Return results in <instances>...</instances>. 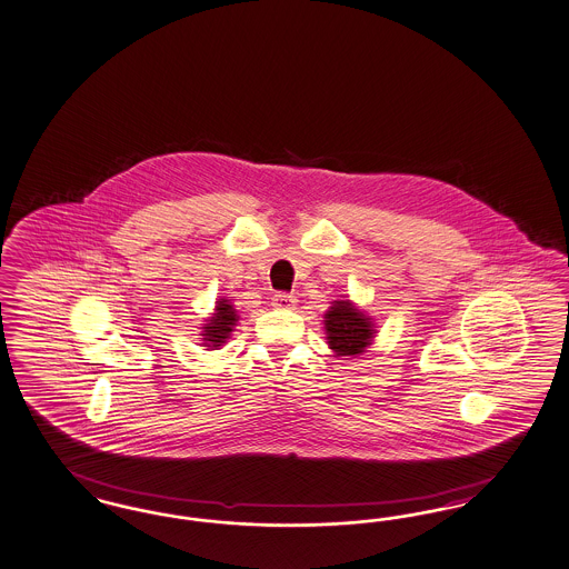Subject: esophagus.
Instances as JSON below:
<instances>
[{
    "label": "esophagus",
    "instance_id": "obj_1",
    "mask_svg": "<svg viewBox=\"0 0 569 569\" xmlns=\"http://www.w3.org/2000/svg\"><path fill=\"white\" fill-rule=\"evenodd\" d=\"M296 296L288 295V292H277L273 296V307L277 309H295Z\"/></svg>",
    "mask_w": 569,
    "mask_h": 569
}]
</instances>
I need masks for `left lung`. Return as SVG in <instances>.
I'll list each match as a JSON object with an SVG mask.
<instances>
[{"mask_svg": "<svg viewBox=\"0 0 569 569\" xmlns=\"http://www.w3.org/2000/svg\"><path fill=\"white\" fill-rule=\"evenodd\" d=\"M326 332L337 356H356L370 345L372 323L349 300H335V307L326 313Z\"/></svg>", "mask_w": 569, "mask_h": 569, "instance_id": "left-lung-1", "label": "left lung"}]
</instances>
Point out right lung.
<instances>
[{
	"instance_id": "right-lung-1",
	"label": "right lung",
	"mask_w": 569,
	"mask_h": 569,
	"mask_svg": "<svg viewBox=\"0 0 569 569\" xmlns=\"http://www.w3.org/2000/svg\"><path fill=\"white\" fill-rule=\"evenodd\" d=\"M237 321L234 316V309L232 305H228L227 300H220L218 307H216V313L213 318L209 319V323H204V341L211 342L209 347H218L220 342H224L228 339V332L232 330Z\"/></svg>"
}]
</instances>
